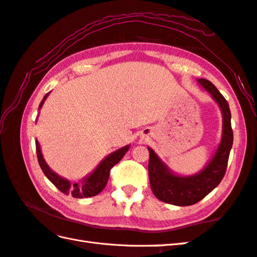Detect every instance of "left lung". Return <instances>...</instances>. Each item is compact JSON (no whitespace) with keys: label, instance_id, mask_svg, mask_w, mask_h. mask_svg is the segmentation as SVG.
I'll return each mask as SVG.
<instances>
[{"label":"left lung","instance_id":"obj_1","mask_svg":"<svg viewBox=\"0 0 257 257\" xmlns=\"http://www.w3.org/2000/svg\"><path fill=\"white\" fill-rule=\"evenodd\" d=\"M197 83L210 93L219 105L222 114V133L220 143L209 162L201 171L192 176L174 173L160 159L153 148L148 147V173L152 191L161 202L176 206L196 204L217 187L226 173L230 150L233 144V132L231 128V112L229 103L215 85L205 78H198Z\"/></svg>","mask_w":257,"mask_h":257}]
</instances>
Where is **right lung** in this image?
<instances>
[{
	"label": "right lung",
	"instance_id": "obj_1",
	"mask_svg": "<svg viewBox=\"0 0 257 257\" xmlns=\"http://www.w3.org/2000/svg\"><path fill=\"white\" fill-rule=\"evenodd\" d=\"M50 92L43 97L42 101L39 104V110L42 108L43 103L49 97ZM131 145H126L122 148H118L115 152L111 153L108 155L107 157L102 159V161L96 167L95 170L90 172L88 176H86L83 180H81L80 183H74L72 184L70 181L65 178H62L59 176L58 173H55L51 168L48 166L45 158H43L40 144L38 140H36V150H37V157H38V162L40 165L41 170L45 173V176L51 181V182L58 187V189L64 193L65 195H72L75 198H84V197H91L96 196L101 192L105 185L108 183L109 180V174L111 168L114 165H116L118 161H120L124 155L127 153Z\"/></svg>",
	"mask_w": 257,
	"mask_h": 257
}]
</instances>
